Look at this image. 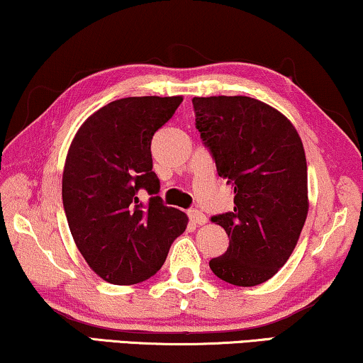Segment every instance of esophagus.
<instances>
[{
    "instance_id": "obj_1",
    "label": "esophagus",
    "mask_w": 363,
    "mask_h": 363,
    "mask_svg": "<svg viewBox=\"0 0 363 363\" xmlns=\"http://www.w3.org/2000/svg\"><path fill=\"white\" fill-rule=\"evenodd\" d=\"M188 216H190V220L193 224H198V225L206 224V220H208V218L204 216L201 211H198V209H191V211L188 213Z\"/></svg>"
}]
</instances>
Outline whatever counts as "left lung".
Returning a JSON list of instances; mask_svg holds the SVG:
<instances>
[{"label":"left lung","mask_w":363,"mask_h":363,"mask_svg":"<svg viewBox=\"0 0 363 363\" xmlns=\"http://www.w3.org/2000/svg\"><path fill=\"white\" fill-rule=\"evenodd\" d=\"M193 108L218 175L234 188V211L211 218L229 247L209 269L230 285H260L290 259L308 216L301 138L290 119L255 98L194 96Z\"/></svg>","instance_id":"obj_1"}]
</instances>
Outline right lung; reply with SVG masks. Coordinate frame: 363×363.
Listing matches in <instances>:
<instances>
[{
    "mask_svg": "<svg viewBox=\"0 0 363 363\" xmlns=\"http://www.w3.org/2000/svg\"><path fill=\"white\" fill-rule=\"evenodd\" d=\"M182 96H130L94 111L77 130L62 175L72 238L90 269L113 285L155 275L188 216L164 206L150 143ZM139 189L151 194L144 205Z\"/></svg>",
    "mask_w": 363,
    "mask_h": 363,
    "instance_id": "right-lung-1",
    "label": "right lung"
}]
</instances>
